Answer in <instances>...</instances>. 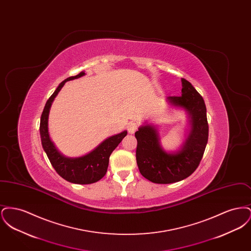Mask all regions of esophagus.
<instances>
[{
    "label": "esophagus",
    "mask_w": 251,
    "mask_h": 251,
    "mask_svg": "<svg viewBox=\"0 0 251 251\" xmlns=\"http://www.w3.org/2000/svg\"><path fill=\"white\" fill-rule=\"evenodd\" d=\"M137 127H138L137 123L131 121V122H130V123L128 124V126H127V130H128V131H129L130 133H134V131L137 130Z\"/></svg>",
    "instance_id": "34e87169"
}]
</instances>
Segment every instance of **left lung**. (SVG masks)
Instances as JSON below:
<instances>
[{
	"label": "left lung",
	"instance_id": "obj_1",
	"mask_svg": "<svg viewBox=\"0 0 251 251\" xmlns=\"http://www.w3.org/2000/svg\"><path fill=\"white\" fill-rule=\"evenodd\" d=\"M181 96L167 97L169 104L188 115L190 130L177 151H166L154 125L144 124L135 131L136 163L141 175L155 183H173L186 179L199 167L208 142L209 126L202 97L191 83L181 79Z\"/></svg>",
	"mask_w": 251,
	"mask_h": 251
}]
</instances>
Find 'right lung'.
<instances>
[{
    "mask_svg": "<svg viewBox=\"0 0 251 251\" xmlns=\"http://www.w3.org/2000/svg\"><path fill=\"white\" fill-rule=\"evenodd\" d=\"M84 72L76 76L69 77L64 80L53 94L49 98L40 118V137L43 150L48 156L49 160L55 171L63 179L77 184H89L101 179L107 172L109 157L113 151L119 146L122 139L127 135V131L115 134L106 138L92 151L80 157L64 156L56 149L50 140L48 130V119L50 109L54 98L57 96L61 88L68 81L74 80L84 76Z\"/></svg>",
    "mask_w": 251,
    "mask_h": 251,
    "instance_id": "1",
    "label": "right lung"
}]
</instances>
